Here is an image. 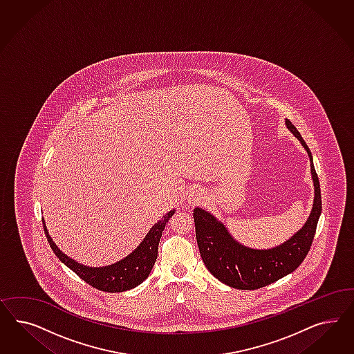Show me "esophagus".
I'll use <instances>...</instances> for the list:
<instances>
[{"label": "esophagus", "instance_id": "1", "mask_svg": "<svg viewBox=\"0 0 354 354\" xmlns=\"http://www.w3.org/2000/svg\"><path fill=\"white\" fill-rule=\"evenodd\" d=\"M205 197L206 196H205V192L203 189L194 188L192 192L189 193V196H188V204L191 205V206L200 205L201 203H204Z\"/></svg>", "mask_w": 354, "mask_h": 354}]
</instances>
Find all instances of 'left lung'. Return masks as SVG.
Instances as JSON below:
<instances>
[{
    "label": "left lung",
    "instance_id": "1",
    "mask_svg": "<svg viewBox=\"0 0 354 354\" xmlns=\"http://www.w3.org/2000/svg\"><path fill=\"white\" fill-rule=\"evenodd\" d=\"M286 126L309 156L314 184L310 214L297 232L277 247L253 249L239 243L225 223L212 213L201 207L193 210L196 239L205 266L228 287L247 290L262 288L293 272L309 253L322 213L321 187L309 147L288 119Z\"/></svg>",
    "mask_w": 354,
    "mask_h": 354
}]
</instances>
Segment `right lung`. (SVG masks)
<instances>
[{
    "label": "right lung",
    "mask_w": 354,
    "mask_h": 354,
    "mask_svg": "<svg viewBox=\"0 0 354 354\" xmlns=\"http://www.w3.org/2000/svg\"><path fill=\"white\" fill-rule=\"evenodd\" d=\"M174 213L175 210H171L167 214L163 215L161 221H158L150 228L149 232L142 239L139 247L133 252H131L127 257L104 268L86 266L64 254V252L55 245L43 219L44 231L50 247L53 249L54 254L59 258V261L67 268L73 270L79 278L83 279L86 283L96 290L117 293L138 287L149 277L150 271L154 266L158 254V244L161 240L162 231L165 230V225L170 221Z\"/></svg>",
    "instance_id": "1"
}]
</instances>
